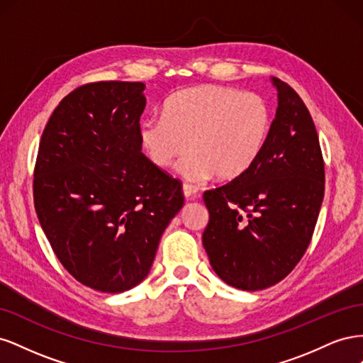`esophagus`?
Segmentation results:
<instances>
[{
  "mask_svg": "<svg viewBox=\"0 0 363 363\" xmlns=\"http://www.w3.org/2000/svg\"><path fill=\"white\" fill-rule=\"evenodd\" d=\"M183 195L188 200H195L196 196H199V191H196V188L192 184H183Z\"/></svg>",
  "mask_w": 363,
  "mask_h": 363,
  "instance_id": "esophagus-1",
  "label": "esophagus"
}]
</instances>
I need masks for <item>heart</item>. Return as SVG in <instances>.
Wrapping results in <instances>:
<instances>
[{
    "mask_svg": "<svg viewBox=\"0 0 363 363\" xmlns=\"http://www.w3.org/2000/svg\"><path fill=\"white\" fill-rule=\"evenodd\" d=\"M272 130V111L265 98L233 87L203 84L169 96L163 118L139 125V139L155 167L179 163L182 177L233 180L245 174L265 150Z\"/></svg>",
    "mask_w": 363,
    "mask_h": 363,
    "instance_id": "heart-1",
    "label": "heart"
}]
</instances>
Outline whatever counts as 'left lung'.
I'll use <instances>...</instances> for the list:
<instances>
[{"label":"left lung","mask_w":363,"mask_h":363,"mask_svg":"<svg viewBox=\"0 0 363 363\" xmlns=\"http://www.w3.org/2000/svg\"><path fill=\"white\" fill-rule=\"evenodd\" d=\"M279 107L259 160L203 195V245L218 277L242 291L283 280L300 262L324 199V160L313 119L292 87L272 77Z\"/></svg>","instance_id":"1"}]
</instances>
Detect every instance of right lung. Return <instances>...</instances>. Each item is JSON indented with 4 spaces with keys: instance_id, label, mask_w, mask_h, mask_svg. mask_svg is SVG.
<instances>
[{
    "instance_id": "add662e5",
    "label": "right lung",
    "mask_w": 363,
    "mask_h": 363,
    "mask_svg": "<svg viewBox=\"0 0 363 363\" xmlns=\"http://www.w3.org/2000/svg\"><path fill=\"white\" fill-rule=\"evenodd\" d=\"M140 82L77 87L43 130L33 180L40 227L57 259L84 286L135 288L184 204L180 182L142 152Z\"/></svg>"
}]
</instances>
